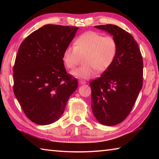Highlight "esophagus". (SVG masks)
Instances as JSON below:
<instances>
[{
	"label": "esophagus",
	"instance_id": "obj_1",
	"mask_svg": "<svg viewBox=\"0 0 159 159\" xmlns=\"http://www.w3.org/2000/svg\"><path fill=\"white\" fill-rule=\"evenodd\" d=\"M79 84L80 85H84V84H86V82L85 81V80H79Z\"/></svg>",
	"mask_w": 159,
	"mask_h": 159
}]
</instances>
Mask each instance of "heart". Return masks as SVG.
<instances>
[{
    "mask_svg": "<svg viewBox=\"0 0 159 159\" xmlns=\"http://www.w3.org/2000/svg\"><path fill=\"white\" fill-rule=\"evenodd\" d=\"M118 52L116 40L111 36H104L95 31H88L77 38L74 46L64 49L62 60L68 69H74L84 57L85 66L73 70L71 74L79 79L88 80L104 72L114 63Z\"/></svg>",
    "mask_w": 159,
    "mask_h": 159,
    "instance_id": "heart-1",
    "label": "heart"
}]
</instances>
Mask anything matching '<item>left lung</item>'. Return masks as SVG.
I'll return each mask as SVG.
<instances>
[{
  "label": "left lung",
  "mask_w": 159,
  "mask_h": 159,
  "mask_svg": "<svg viewBox=\"0 0 159 159\" xmlns=\"http://www.w3.org/2000/svg\"><path fill=\"white\" fill-rule=\"evenodd\" d=\"M115 38L118 52L114 63L100 77L90 83L91 107L104 125L121 123L130 114L142 88L143 61L133 36L118 26H95Z\"/></svg>",
  "instance_id": "left-lung-1"
}]
</instances>
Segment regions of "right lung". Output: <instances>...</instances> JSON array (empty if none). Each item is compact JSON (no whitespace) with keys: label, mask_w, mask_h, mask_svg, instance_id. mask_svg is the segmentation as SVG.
<instances>
[{"label":"right lung","mask_w":159,"mask_h":159,"mask_svg":"<svg viewBox=\"0 0 159 159\" xmlns=\"http://www.w3.org/2000/svg\"><path fill=\"white\" fill-rule=\"evenodd\" d=\"M79 27L47 25L21 43L13 67L15 95L32 122L44 125L63 114L69 97L78 88L67 74L62 55Z\"/></svg>","instance_id":"obj_1"}]
</instances>
